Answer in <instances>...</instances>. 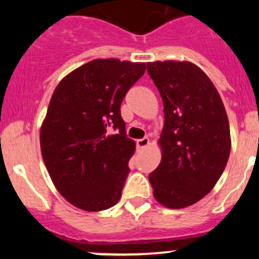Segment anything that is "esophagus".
<instances>
[{
	"mask_svg": "<svg viewBox=\"0 0 259 259\" xmlns=\"http://www.w3.org/2000/svg\"><path fill=\"white\" fill-rule=\"evenodd\" d=\"M137 144L140 149H145L150 145V140H149V138H143V139L137 140Z\"/></svg>",
	"mask_w": 259,
	"mask_h": 259,
	"instance_id": "obj_1",
	"label": "esophagus"
}]
</instances>
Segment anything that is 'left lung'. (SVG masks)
<instances>
[{
    "instance_id": "left-lung-1",
    "label": "left lung",
    "mask_w": 259,
    "mask_h": 259,
    "mask_svg": "<svg viewBox=\"0 0 259 259\" xmlns=\"http://www.w3.org/2000/svg\"><path fill=\"white\" fill-rule=\"evenodd\" d=\"M164 104L161 161L149 174L154 198L171 209L199 202L217 184L231 153V130L221 95L189 61L148 62Z\"/></svg>"
}]
</instances>
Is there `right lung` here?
I'll return each instance as SVG.
<instances>
[{
  "label": "right lung",
  "mask_w": 259,
  "mask_h": 259,
  "mask_svg": "<svg viewBox=\"0 0 259 259\" xmlns=\"http://www.w3.org/2000/svg\"><path fill=\"white\" fill-rule=\"evenodd\" d=\"M145 67L96 59L66 75L52 94L40 130L41 154L56 189L76 208L105 210L121 198L135 142L125 135L120 105ZM109 126L116 135L106 134Z\"/></svg>",
  "instance_id": "add662e5"
}]
</instances>
